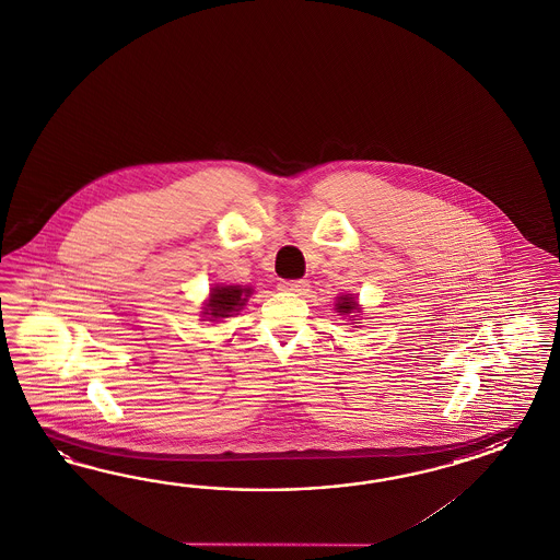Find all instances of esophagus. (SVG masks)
<instances>
[{
  "label": "esophagus",
  "mask_w": 560,
  "mask_h": 560,
  "mask_svg": "<svg viewBox=\"0 0 560 560\" xmlns=\"http://www.w3.org/2000/svg\"><path fill=\"white\" fill-rule=\"evenodd\" d=\"M281 291H291V293H298V295H305L310 291V281L305 279H295V281H281L279 283Z\"/></svg>",
  "instance_id": "obj_1"
}]
</instances>
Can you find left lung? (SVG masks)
<instances>
[{
  "label": "left lung",
  "instance_id": "1",
  "mask_svg": "<svg viewBox=\"0 0 560 560\" xmlns=\"http://www.w3.org/2000/svg\"><path fill=\"white\" fill-rule=\"evenodd\" d=\"M336 310L340 312V314H352V312H355L358 310V301L354 300V298H340L338 300V303H336Z\"/></svg>",
  "mask_w": 560,
  "mask_h": 560
}]
</instances>
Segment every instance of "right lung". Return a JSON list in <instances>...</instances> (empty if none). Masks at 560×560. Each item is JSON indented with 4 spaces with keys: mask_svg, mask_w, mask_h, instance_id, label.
Listing matches in <instances>:
<instances>
[{
    "mask_svg": "<svg viewBox=\"0 0 560 560\" xmlns=\"http://www.w3.org/2000/svg\"><path fill=\"white\" fill-rule=\"evenodd\" d=\"M248 295H250L248 287H214L210 293V300L206 303L205 315L210 322L220 317H231L245 305Z\"/></svg>",
    "mask_w": 560,
    "mask_h": 560,
    "instance_id": "obj_1",
    "label": "right lung"
}]
</instances>
